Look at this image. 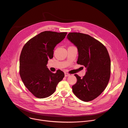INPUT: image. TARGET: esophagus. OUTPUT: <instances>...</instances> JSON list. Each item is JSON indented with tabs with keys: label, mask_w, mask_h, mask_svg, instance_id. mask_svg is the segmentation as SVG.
Listing matches in <instances>:
<instances>
[{
	"label": "esophagus",
	"mask_w": 128,
	"mask_h": 128,
	"mask_svg": "<svg viewBox=\"0 0 128 128\" xmlns=\"http://www.w3.org/2000/svg\"><path fill=\"white\" fill-rule=\"evenodd\" d=\"M64 74H65V76H70V75L69 74H68V73H67V72H65Z\"/></svg>",
	"instance_id": "1"
}]
</instances>
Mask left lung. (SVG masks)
I'll return each instance as SVG.
<instances>
[{
    "instance_id": "8db88e82",
    "label": "left lung",
    "mask_w": 128,
    "mask_h": 128,
    "mask_svg": "<svg viewBox=\"0 0 128 128\" xmlns=\"http://www.w3.org/2000/svg\"><path fill=\"white\" fill-rule=\"evenodd\" d=\"M67 38L77 47V64L86 68L83 78L74 74L77 81L72 86V92L83 101H92L104 92L108 83L110 60L108 52L101 42L86 34L71 32Z\"/></svg>"
}]
</instances>
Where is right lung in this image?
I'll use <instances>...</instances> for the list:
<instances>
[{"instance_id": "obj_1", "label": "right lung", "mask_w": 128, "mask_h": 128, "mask_svg": "<svg viewBox=\"0 0 128 128\" xmlns=\"http://www.w3.org/2000/svg\"><path fill=\"white\" fill-rule=\"evenodd\" d=\"M67 32L44 31L31 38L23 47L20 58V74L25 86L35 97L44 98L55 92L64 77L61 70L56 73L47 68L48 60L54 56L56 45Z\"/></svg>"}]
</instances>
